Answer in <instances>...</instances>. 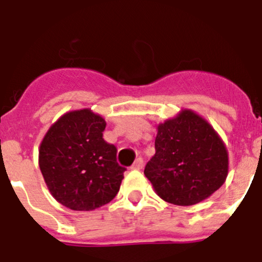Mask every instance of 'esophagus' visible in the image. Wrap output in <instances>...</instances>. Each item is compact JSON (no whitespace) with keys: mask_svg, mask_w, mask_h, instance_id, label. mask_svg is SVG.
I'll return each instance as SVG.
<instances>
[{"mask_svg":"<svg viewBox=\"0 0 262 262\" xmlns=\"http://www.w3.org/2000/svg\"><path fill=\"white\" fill-rule=\"evenodd\" d=\"M142 167H143V159H141V157H138V159L134 161V164L132 165V169L134 170H141Z\"/></svg>","mask_w":262,"mask_h":262,"instance_id":"1","label":"esophagus"}]
</instances>
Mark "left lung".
I'll list each match as a JSON object with an SVG mask.
<instances>
[{
  "instance_id": "1",
  "label": "left lung",
  "mask_w": 262,
  "mask_h": 262,
  "mask_svg": "<svg viewBox=\"0 0 262 262\" xmlns=\"http://www.w3.org/2000/svg\"><path fill=\"white\" fill-rule=\"evenodd\" d=\"M155 149L144 175L157 195L169 204H199L227 179V147L209 121L194 111L185 108L159 124Z\"/></svg>"
}]
</instances>
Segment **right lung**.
Masks as SVG:
<instances>
[{"instance_id":"right-lung-1","label":"right lung","mask_w":262,"mask_h":262,"mask_svg":"<svg viewBox=\"0 0 262 262\" xmlns=\"http://www.w3.org/2000/svg\"><path fill=\"white\" fill-rule=\"evenodd\" d=\"M106 121L91 108L58 118L39 146V169L53 199L74 211H92L114 200L125 167L102 138Z\"/></svg>"}]
</instances>
